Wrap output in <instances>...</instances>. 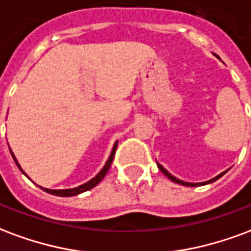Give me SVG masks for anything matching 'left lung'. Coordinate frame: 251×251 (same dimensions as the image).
<instances>
[{
  "label": "left lung",
  "mask_w": 251,
  "mask_h": 251,
  "mask_svg": "<svg viewBox=\"0 0 251 251\" xmlns=\"http://www.w3.org/2000/svg\"><path fill=\"white\" fill-rule=\"evenodd\" d=\"M212 55H214V56H215V57H218V59L221 60V57L218 56V55H215V53H212ZM156 163H157V161H156ZM157 167H158V169H160V171H161V172H163V174L165 175V176H167V177H168L169 180H172L174 183H177V184L187 185V187H196V185H205V184H210V183H214V181H216V180L219 179V177H222V176H223V175L226 174L227 171H228V169H227V171H225V172H222V174H219V175H218V176H215V177H212V179H211V180H207V181H203V183H188V181H183V180H180V179H177V177H175V176H172V175L169 174L167 169L164 168L163 165H160V164H158V163H157Z\"/></svg>",
  "instance_id": "obj_1"
}]
</instances>
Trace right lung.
Returning a JSON list of instances; mask_svg holds the SVG:
<instances>
[{
  "label": "right lung",
  "mask_w": 251,
  "mask_h": 251,
  "mask_svg": "<svg viewBox=\"0 0 251 251\" xmlns=\"http://www.w3.org/2000/svg\"><path fill=\"white\" fill-rule=\"evenodd\" d=\"M117 145H118V141L114 142V147H113V149H111V153H110L109 158H107V161H106V164L103 165V168L99 171L98 174L94 176L93 179L88 180L87 183H84V184L79 185V187H75V188H68V189H50V188H43V187H40L43 191H46L47 194H51V195H55V196H63V198H68V196H76V195L79 194H83V192H86V191H88V189L94 188L95 185H98L99 183H100V180L103 179L104 176H106V174L109 172L110 167H111V163H113V158H114V154H115V149H117ZM10 154H12V157H13L14 163H16V165L19 167V169L23 172V174L28 177V175L25 174L24 171H23V168H21V165L19 164V161H17V158H16V156H14V153L12 152V149H10Z\"/></svg>",
  "instance_id": "obj_1"
}]
</instances>
